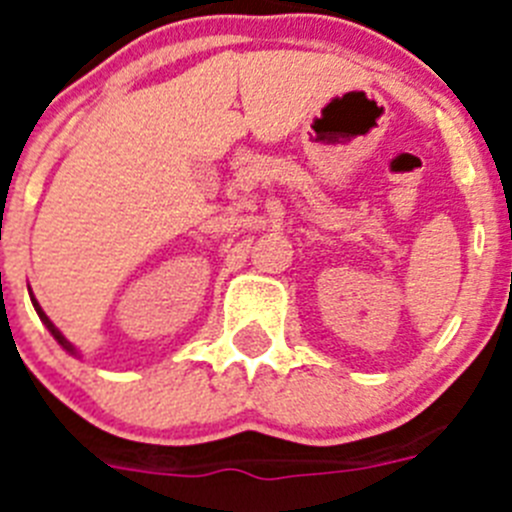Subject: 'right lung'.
Returning a JSON list of instances; mask_svg holds the SVG:
<instances>
[{
	"label": "right lung",
	"mask_w": 512,
	"mask_h": 512,
	"mask_svg": "<svg viewBox=\"0 0 512 512\" xmlns=\"http://www.w3.org/2000/svg\"><path fill=\"white\" fill-rule=\"evenodd\" d=\"M33 305H35V312H38V315H40V320H43V325H45V328L51 330V336H53V338H56V341H58V343H61V346H63V348H66V351H69V354H74V356H76V348H74V346H71V343H69V341H66V338H63V336H61V330H58V328H56V325H53V323H51V320H48V315H45V312H43V310H40V305H38V302H35V300H33Z\"/></svg>",
	"instance_id": "obj_1"
}]
</instances>
